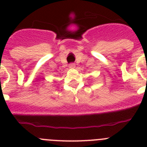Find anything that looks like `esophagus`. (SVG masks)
<instances>
[{"mask_svg":"<svg viewBox=\"0 0 147 147\" xmlns=\"http://www.w3.org/2000/svg\"><path fill=\"white\" fill-rule=\"evenodd\" d=\"M68 67H69L70 68H74V67H75V64L74 63H70L69 65H68Z\"/></svg>","mask_w":147,"mask_h":147,"instance_id":"34e87169","label":"esophagus"}]
</instances>
